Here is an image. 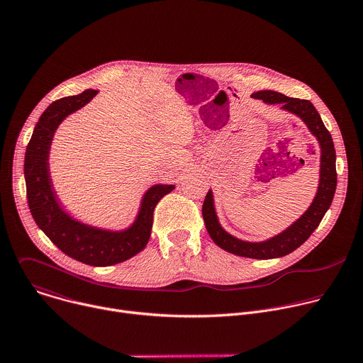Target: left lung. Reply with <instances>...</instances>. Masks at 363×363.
Returning a JSON list of instances; mask_svg holds the SVG:
<instances>
[{"label":"left lung","instance_id":"8db88e82","mask_svg":"<svg viewBox=\"0 0 363 363\" xmlns=\"http://www.w3.org/2000/svg\"><path fill=\"white\" fill-rule=\"evenodd\" d=\"M252 97L262 99L267 105H280L281 111L293 113L298 119H301L310 133L316 138L320 147L319 184L316 195L313 201L310 202L308 208L294 223H291L281 233L263 241L241 240L230 234L221 225L216 210L213 189L206 192L202 205V217L206 231H208L210 237L220 248L240 257L257 258V260H270V258L284 257L298 248L319 227L322 218L329 210L336 191V152L332 135L326 129L316 108L308 100L287 97L273 90L257 91L252 94Z\"/></svg>","mask_w":363,"mask_h":363}]
</instances>
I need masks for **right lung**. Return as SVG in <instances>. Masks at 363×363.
Here are the masks:
<instances>
[{
  "label": "right lung",
  "instance_id": "1",
  "mask_svg": "<svg viewBox=\"0 0 363 363\" xmlns=\"http://www.w3.org/2000/svg\"><path fill=\"white\" fill-rule=\"evenodd\" d=\"M99 93L87 89L80 94L56 100L40 116L24 158V178L31 216L38 228L65 254L89 266L106 267L123 263L140 252L150 237L153 210L175 184H155L142 195L133 223L111 230L83 223L69 214L56 194L50 174V149L55 133L72 113L84 108Z\"/></svg>",
  "mask_w": 363,
  "mask_h": 363
}]
</instances>
